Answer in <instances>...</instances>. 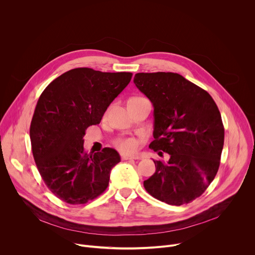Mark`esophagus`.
Wrapping results in <instances>:
<instances>
[{"label":"esophagus","instance_id":"34e87169","mask_svg":"<svg viewBox=\"0 0 255 255\" xmlns=\"http://www.w3.org/2000/svg\"><path fill=\"white\" fill-rule=\"evenodd\" d=\"M121 158L123 160L127 159H140V156L138 154H127V153H121Z\"/></svg>","mask_w":255,"mask_h":255}]
</instances>
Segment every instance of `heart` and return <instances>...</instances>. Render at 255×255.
<instances>
[{"label":"heart","mask_w":255,"mask_h":255,"mask_svg":"<svg viewBox=\"0 0 255 255\" xmlns=\"http://www.w3.org/2000/svg\"><path fill=\"white\" fill-rule=\"evenodd\" d=\"M116 146L125 152H133L137 148V141L134 138H121L116 142Z\"/></svg>","instance_id":"1"}]
</instances>
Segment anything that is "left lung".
<instances>
[{
  "mask_svg": "<svg viewBox=\"0 0 255 255\" xmlns=\"http://www.w3.org/2000/svg\"><path fill=\"white\" fill-rule=\"evenodd\" d=\"M134 84L154 108L149 147L169 154L167 162L153 160L156 170L144 188L168 205L188 204L206 191L220 165L224 126L219 109L205 90L174 72H139Z\"/></svg>",
  "mask_w": 255,
  "mask_h": 255,
  "instance_id": "left-lung-1",
  "label": "left lung"
}]
</instances>
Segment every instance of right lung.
I'll use <instances>...</instances> for the list:
<instances>
[{
	"mask_svg": "<svg viewBox=\"0 0 255 255\" xmlns=\"http://www.w3.org/2000/svg\"><path fill=\"white\" fill-rule=\"evenodd\" d=\"M131 78V72L79 67L56 78L41 94L30 126L32 153L45 185L61 201L86 204L107 189L120 155L109 147L87 153L84 136Z\"/></svg>",
	"mask_w": 255,
	"mask_h": 255,
	"instance_id": "add662e5",
	"label": "right lung"
}]
</instances>
